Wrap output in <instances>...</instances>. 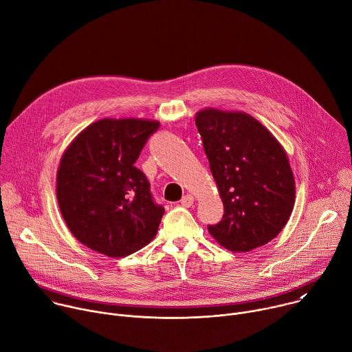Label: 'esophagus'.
<instances>
[{"label": "esophagus", "mask_w": 352, "mask_h": 352, "mask_svg": "<svg viewBox=\"0 0 352 352\" xmlns=\"http://www.w3.org/2000/svg\"><path fill=\"white\" fill-rule=\"evenodd\" d=\"M181 206L184 208H190L193 205V196L192 195H185L182 199H181Z\"/></svg>", "instance_id": "34e87169"}]
</instances>
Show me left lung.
<instances>
[{
	"label": "left lung",
	"instance_id": "obj_1",
	"mask_svg": "<svg viewBox=\"0 0 352 352\" xmlns=\"http://www.w3.org/2000/svg\"><path fill=\"white\" fill-rule=\"evenodd\" d=\"M210 171L224 214L208 226L213 238L232 252H249L278 235L294 202L295 182L277 139L254 117L214 109L196 114Z\"/></svg>",
	"mask_w": 352,
	"mask_h": 352
}]
</instances>
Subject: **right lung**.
Listing matches in <instances>:
<instances>
[{"label": "right lung", "instance_id": "1", "mask_svg": "<svg viewBox=\"0 0 352 352\" xmlns=\"http://www.w3.org/2000/svg\"><path fill=\"white\" fill-rule=\"evenodd\" d=\"M159 126L146 120H100L78 135L61 159V214L74 236L98 254L128 256L157 234L164 208L135 163Z\"/></svg>", "mask_w": 352, "mask_h": 352}]
</instances>
